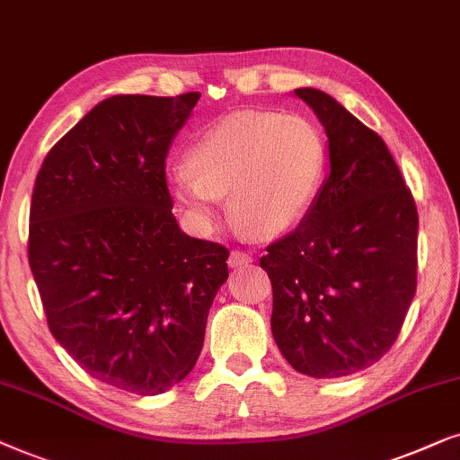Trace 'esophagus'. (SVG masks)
I'll list each match as a JSON object with an SVG mask.
<instances>
[{"label":"esophagus","mask_w":460,"mask_h":460,"mask_svg":"<svg viewBox=\"0 0 460 460\" xmlns=\"http://www.w3.org/2000/svg\"><path fill=\"white\" fill-rule=\"evenodd\" d=\"M250 262H252V254L243 252V250H234L229 254V267H243L250 265Z\"/></svg>","instance_id":"obj_1"}]
</instances>
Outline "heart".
I'll return each instance as SVG.
<instances>
[{
  "label": "heart",
  "instance_id": "b5f03b06",
  "mask_svg": "<svg viewBox=\"0 0 460 460\" xmlns=\"http://www.w3.org/2000/svg\"><path fill=\"white\" fill-rule=\"evenodd\" d=\"M187 166L168 176L172 198L210 229L229 193V212L250 234L278 235L303 218L326 166L317 128L298 115L240 111L189 145Z\"/></svg>",
  "mask_w": 460,
  "mask_h": 460
}]
</instances>
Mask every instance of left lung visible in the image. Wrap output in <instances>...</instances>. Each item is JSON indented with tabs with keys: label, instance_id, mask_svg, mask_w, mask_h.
Wrapping results in <instances>:
<instances>
[{
	"label": "left lung",
	"instance_id": "left-lung-1",
	"mask_svg": "<svg viewBox=\"0 0 460 460\" xmlns=\"http://www.w3.org/2000/svg\"><path fill=\"white\" fill-rule=\"evenodd\" d=\"M328 137L330 174L296 229L269 243L271 330L288 364L339 378L394 345L416 292L419 212L385 140L332 96L294 90Z\"/></svg>",
	"mask_w": 460,
	"mask_h": 460
}]
</instances>
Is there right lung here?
<instances>
[{
    "label": "right lung",
    "mask_w": 460,
    "mask_h": 460,
    "mask_svg": "<svg viewBox=\"0 0 460 460\" xmlns=\"http://www.w3.org/2000/svg\"><path fill=\"white\" fill-rule=\"evenodd\" d=\"M199 92L118 94L48 153L29 212V265L48 328L96 381L137 395L198 362L229 250L182 234L166 155Z\"/></svg>",
    "instance_id": "1"
}]
</instances>
